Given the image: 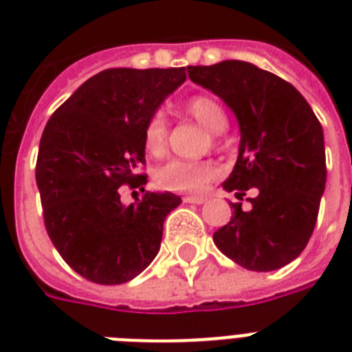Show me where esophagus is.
Instances as JSON below:
<instances>
[{"label": "esophagus", "instance_id": "34e87169", "mask_svg": "<svg viewBox=\"0 0 352 352\" xmlns=\"http://www.w3.org/2000/svg\"><path fill=\"white\" fill-rule=\"evenodd\" d=\"M182 201H184V203H192V204H203L204 201H206V197H204V195H184Z\"/></svg>", "mask_w": 352, "mask_h": 352}]
</instances>
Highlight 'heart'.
I'll return each mask as SVG.
<instances>
[{
	"label": "heart",
	"mask_w": 352,
	"mask_h": 352,
	"mask_svg": "<svg viewBox=\"0 0 352 352\" xmlns=\"http://www.w3.org/2000/svg\"><path fill=\"white\" fill-rule=\"evenodd\" d=\"M184 113L212 133L225 131L228 117L219 102L212 96H193L184 102ZM168 144V120L164 113H153L144 127V149L153 157L164 153ZM219 175L212 160H168L153 173L155 184L170 192H201Z\"/></svg>",
	"instance_id": "heart-1"
}]
</instances>
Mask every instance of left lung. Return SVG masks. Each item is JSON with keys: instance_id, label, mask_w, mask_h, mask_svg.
<instances>
[{"instance_id": "1", "label": "left lung", "mask_w": 352, "mask_h": 352, "mask_svg": "<svg viewBox=\"0 0 352 352\" xmlns=\"http://www.w3.org/2000/svg\"><path fill=\"white\" fill-rule=\"evenodd\" d=\"M195 84L226 102L239 120V157L223 184L237 197L256 188L252 210L214 234L226 257L268 272L300 256L316 226L327 166L322 124L294 85L248 62L188 67Z\"/></svg>"}]
</instances>
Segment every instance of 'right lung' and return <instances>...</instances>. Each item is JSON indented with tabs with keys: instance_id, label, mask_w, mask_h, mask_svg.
<instances>
[{
	"instance_id": "obj_1",
	"label": "right lung",
	"mask_w": 352,
	"mask_h": 352,
	"mask_svg": "<svg viewBox=\"0 0 352 352\" xmlns=\"http://www.w3.org/2000/svg\"><path fill=\"white\" fill-rule=\"evenodd\" d=\"M186 80V67L106 69L80 85L47 122L36 160L43 223L63 261L87 281L122 285L153 261L173 193L144 190V127ZM135 193V192H133Z\"/></svg>"
}]
</instances>
